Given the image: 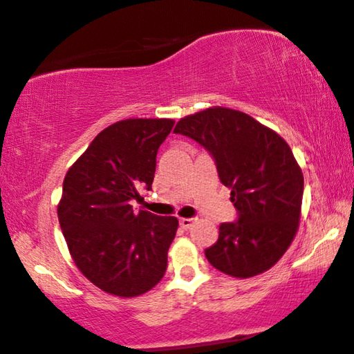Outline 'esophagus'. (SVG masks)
Returning <instances> with one entry per match:
<instances>
[{
	"mask_svg": "<svg viewBox=\"0 0 354 354\" xmlns=\"http://www.w3.org/2000/svg\"><path fill=\"white\" fill-rule=\"evenodd\" d=\"M194 223H196V218H181V220H179V226L183 229H191L194 226Z\"/></svg>",
	"mask_w": 354,
	"mask_h": 354,
	"instance_id": "esophagus-1",
	"label": "esophagus"
}]
</instances>
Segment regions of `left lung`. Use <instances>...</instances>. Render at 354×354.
<instances>
[{
    "instance_id": "left-lung-1",
    "label": "left lung",
    "mask_w": 354,
    "mask_h": 354,
    "mask_svg": "<svg viewBox=\"0 0 354 354\" xmlns=\"http://www.w3.org/2000/svg\"><path fill=\"white\" fill-rule=\"evenodd\" d=\"M215 160L237 212L221 223L216 243L205 248L213 268L234 277L270 270L295 237L303 175L288 144L247 113L213 107L181 118L175 128Z\"/></svg>"
}]
</instances>
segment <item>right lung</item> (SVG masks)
Masks as SVG:
<instances>
[{"mask_svg":"<svg viewBox=\"0 0 354 354\" xmlns=\"http://www.w3.org/2000/svg\"><path fill=\"white\" fill-rule=\"evenodd\" d=\"M175 122L128 118L104 129L67 171L57 207L71 255L94 286L117 297H138L167 271L176 236L175 216L134 213L139 189L151 191L157 152Z\"/></svg>","mask_w":354,"mask_h":354,"instance_id":"add662e5","label":"right lung"}]
</instances>
